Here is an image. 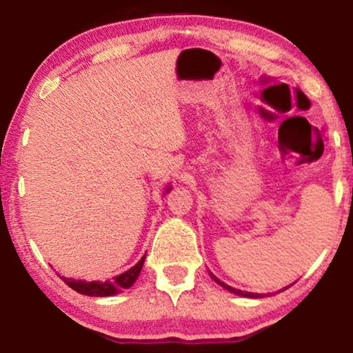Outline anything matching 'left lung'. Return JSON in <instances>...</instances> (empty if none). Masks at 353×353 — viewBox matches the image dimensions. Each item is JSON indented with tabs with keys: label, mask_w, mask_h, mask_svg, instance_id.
I'll return each mask as SVG.
<instances>
[{
	"label": "left lung",
	"mask_w": 353,
	"mask_h": 353,
	"mask_svg": "<svg viewBox=\"0 0 353 353\" xmlns=\"http://www.w3.org/2000/svg\"><path fill=\"white\" fill-rule=\"evenodd\" d=\"M210 276L211 278L214 279V283H218L221 288H224L225 290H229V292H234V294H237V295H243V297H265V295H260V294H252V292H243V290H239V289H234V288H231V285H228V284H224L223 281H219L218 278H216V276L213 274V272H210Z\"/></svg>",
	"instance_id": "1"
}]
</instances>
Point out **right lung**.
<instances>
[{"label": "right lung", "mask_w": 353, "mask_h": 353, "mask_svg": "<svg viewBox=\"0 0 353 353\" xmlns=\"http://www.w3.org/2000/svg\"><path fill=\"white\" fill-rule=\"evenodd\" d=\"M169 190V189H168ZM145 256H142L137 265L130 268L122 274L116 276L111 281H105V283H98V281H93V283H85V281H75V279H68V278H61L65 284L69 285L70 289H74L75 292L83 294V295H90V297H110V295L119 294L122 289H129L135 281H137L140 271H142Z\"/></svg>", "instance_id": "right-lung-1"}]
</instances>
